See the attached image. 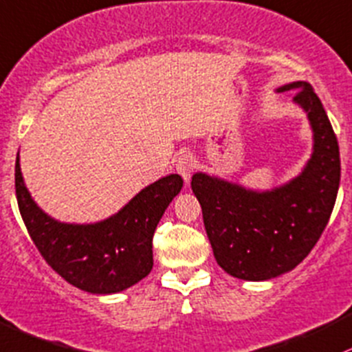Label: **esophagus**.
Wrapping results in <instances>:
<instances>
[{
    "mask_svg": "<svg viewBox=\"0 0 352 352\" xmlns=\"http://www.w3.org/2000/svg\"><path fill=\"white\" fill-rule=\"evenodd\" d=\"M192 168H195V161H192L191 154L184 153V154H181V156H177L176 171H177V175H181V177H183L184 183L186 184L190 183V179H191Z\"/></svg>",
    "mask_w": 352,
    "mask_h": 352,
    "instance_id": "obj_1",
    "label": "esophagus"
}]
</instances>
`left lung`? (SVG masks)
<instances>
[{
  "label": "left lung",
  "instance_id": "obj_1",
  "mask_svg": "<svg viewBox=\"0 0 352 352\" xmlns=\"http://www.w3.org/2000/svg\"><path fill=\"white\" fill-rule=\"evenodd\" d=\"M289 90L312 129L311 160L300 175L267 191L206 173L191 179L214 258L241 280H270L294 270L322 235L338 196L339 146L322 102L307 82H290L277 92Z\"/></svg>",
  "mask_w": 352,
  "mask_h": 352
}]
</instances>
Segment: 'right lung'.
I'll use <instances>...</instances> for the list:
<instances>
[{"instance_id": "add662e5", "label": "right lung", "mask_w": 352, "mask_h": 352, "mask_svg": "<svg viewBox=\"0 0 352 352\" xmlns=\"http://www.w3.org/2000/svg\"><path fill=\"white\" fill-rule=\"evenodd\" d=\"M14 188L26 230L48 265L77 289L107 296L129 289L151 272L154 230L183 188V177H161L116 214L82 225L55 220L36 205L21 175L20 153Z\"/></svg>"}]
</instances>
